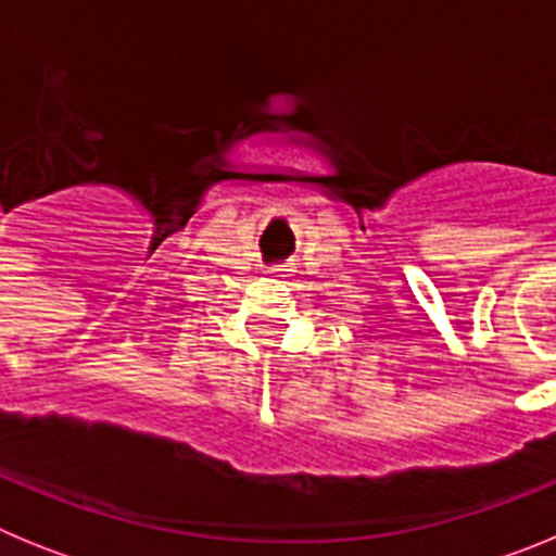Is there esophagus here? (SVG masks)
I'll list each match as a JSON object with an SVG mask.
<instances>
[{"label":"esophagus","mask_w":556,"mask_h":556,"mask_svg":"<svg viewBox=\"0 0 556 556\" xmlns=\"http://www.w3.org/2000/svg\"><path fill=\"white\" fill-rule=\"evenodd\" d=\"M275 275H287L289 273V264H278V267H273Z\"/></svg>","instance_id":"esophagus-1"}]
</instances>
